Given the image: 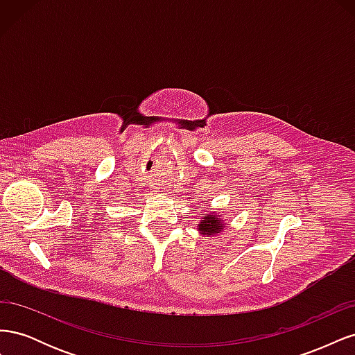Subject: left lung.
<instances>
[{"mask_svg": "<svg viewBox=\"0 0 355 355\" xmlns=\"http://www.w3.org/2000/svg\"><path fill=\"white\" fill-rule=\"evenodd\" d=\"M225 228V219H222V214L216 211H210L201 216V220L197 225V230L204 237H213L223 232Z\"/></svg>", "mask_w": 355, "mask_h": 355, "instance_id": "8db88e82", "label": "left lung"}]
</instances>
